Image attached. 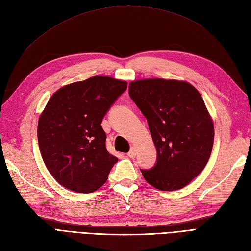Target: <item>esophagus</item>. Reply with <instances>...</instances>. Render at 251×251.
<instances>
[{
    "mask_svg": "<svg viewBox=\"0 0 251 251\" xmlns=\"http://www.w3.org/2000/svg\"><path fill=\"white\" fill-rule=\"evenodd\" d=\"M135 155H136V151H135V148L134 147H132L131 148V151L127 152V156H129L130 158H134L135 157Z\"/></svg>",
    "mask_w": 251,
    "mask_h": 251,
    "instance_id": "esophagus-1",
    "label": "esophagus"
}]
</instances>
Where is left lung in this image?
Masks as SVG:
<instances>
[{"instance_id": "8db88e82", "label": "left lung", "mask_w": 251, "mask_h": 251, "mask_svg": "<svg viewBox=\"0 0 251 251\" xmlns=\"http://www.w3.org/2000/svg\"><path fill=\"white\" fill-rule=\"evenodd\" d=\"M129 94L147 119L157 162L143 170L146 182L160 191L181 190L210 158L213 120L201 93L186 81L160 78L132 81Z\"/></svg>"}]
</instances>
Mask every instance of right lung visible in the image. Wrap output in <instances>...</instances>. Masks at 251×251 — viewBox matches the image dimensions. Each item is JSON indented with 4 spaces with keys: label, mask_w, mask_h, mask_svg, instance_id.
Segmentation results:
<instances>
[{
    "label": "right lung",
    "mask_w": 251,
    "mask_h": 251,
    "mask_svg": "<svg viewBox=\"0 0 251 251\" xmlns=\"http://www.w3.org/2000/svg\"><path fill=\"white\" fill-rule=\"evenodd\" d=\"M126 81L95 75L50 96L38 122L41 156L60 185L76 193L99 190L118 161L106 148L100 124Z\"/></svg>",
    "instance_id": "1"
}]
</instances>
